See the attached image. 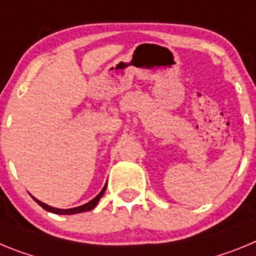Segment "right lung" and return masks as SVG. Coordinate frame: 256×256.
Returning <instances> with one entry per match:
<instances>
[{
  "label": "right lung",
  "mask_w": 256,
  "mask_h": 256,
  "mask_svg": "<svg viewBox=\"0 0 256 256\" xmlns=\"http://www.w3.org/2000/svg\"><path fill=\"white\" fill-rule=\"evenodd\" d=\"M106 186H108V183H106L105 186H104V188L101 190L100 194L96 196L94 198H92L91 201H88V202H86L84 205H80V206H76V208H72V209H58V208H54V206H50V205L44 204V202H42V201H40L38 198H36L34 196H32L33 198V200L37 202L40 206L44 208V210H47V212H54V214H60V216H72V214H78V212H90V210H92L94 208H96V205L98 204V201H100V198H102L104 192L106 191Z\"/></svg>",
  "instance_id": "add662e5"
}]
</instances>
